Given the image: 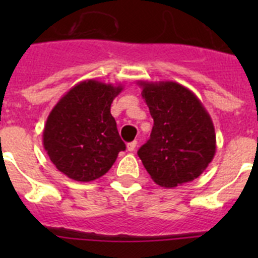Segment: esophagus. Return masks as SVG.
<instances>
[{
    "mask_svg": "<svg viewBox=\"0 0 258 258\" xmlns=\"http://www.w3.org/2000/svg\"><path fill=\"white\" fill-rule=\"evenodd\" d=\"M136 146H137L136 141H133V142H129V143H127V145H126L127 151H129V152H133L134 150H136Z\"/></svg>",
    "mask_w": 258,
    "mask_h": 258,
    "instance_id": "obj_1",
    "label": "esophagus"
}]
</instances>
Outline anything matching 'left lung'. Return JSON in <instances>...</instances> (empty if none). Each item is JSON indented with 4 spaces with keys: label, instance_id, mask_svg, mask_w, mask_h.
<instances>
[{
    "label": "left lung",
    "instance_id": "left-lung-1",
    "mask_svg": "<svg viewBox=\"0 0 258 258\" xmlns=\"http://www.w3.org/2000/svg\"><path fill=\"white\" fill-rule=\"evenodd\" d=\"M154 118L150 140L138 150L146 170L161 187L198 178L213 160L211 115L190 89L174 81H138Z\"/></svg>",
    "mask_w": 258,
    "mask_h": 258
}]
</instances>
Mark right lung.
Returning a JSON list of instances; mask_svg holds the SVG:
<instances>
[{
  "instance_id": "add662e5",
  "label": "right lung",
  "mask_w": 258,
  "mask_h": 258,
  "mask_svg": "<svg viewBox=\"0 0 258 258\" xmlns=\"http://www.w3.org/2000/svg\"><path fill=\"white\" fill-rule=\"evenodd\" d=\"M121 84L95 79L76 84L47 116L42 145L56 169L68 178L90 182L106 174L125 143L111 115Z\"/></svg>"
}]
</instances>
